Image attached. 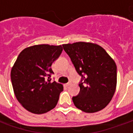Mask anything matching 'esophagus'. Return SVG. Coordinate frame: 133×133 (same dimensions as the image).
Listing matches in <instances>:
<instances>
[{"mask_svg": "<svg viewBox=\"0 0 133 133\" xmlns=\"http://www.w3.org/2000/svg\"><path fill=\"white\" fill-rule=\"evenodd\" d=\"M71 84H72V83H71V82H68V83L65 84V85H66L67 87H68V86H70V85Z\"/></svg>", "mask_w": 133, "mask_h": 133, "instance_id": "esophagus-1", "label": "esophagus"}]
</instances>
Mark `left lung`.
I'll return each instance as SVG.
<instances>
[{"mask_svg": "<svg viewBox=\"0 0 133 133\" xmlns=\"http://www.w3.org/2000/svg\"><path fill=\"white\" fill-rule=\"evenodd\" d=\"M63 47L81 76L80 92L72 97L75 107L85 112L103 110L110 102L116 88L115 61L97 44L78 42Z\"/></svg>", "mask_w": 133, "mask_h": 133, "instance_id": "8db88e82", "label": "left lung"}]
</instances>
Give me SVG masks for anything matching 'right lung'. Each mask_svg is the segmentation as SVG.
I'll return each instance as SVG.
<instances>
[{"mask_svg": "<svg viewBox=\"0 0 133 133\" xmlns=\"http://www.w3.org/2000/svg\"><path fill=\"white\" fill-rule=\"evenodd\" d=\"M63 51L61 45H36L25 48L11 70L14 93L23 107L30 112L43 114L55 108L61 84L51 82L52 63Z\"/></svg>", "mask_w": 133, "mask_h": 133, "instance_id": "1", "label": "right lung"}]
</instances>
